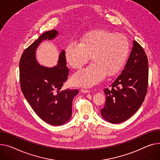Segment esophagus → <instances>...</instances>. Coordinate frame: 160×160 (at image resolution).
Returning <instances> with one entry per match:
<instances>
[{
  "instance_id": "34e87169",
  "label": "esophagus",
  "mask_w": 160,
  "mask_h": 160,
  "mask_svg": "<svg viewBox=\"0 0 160 160\" xmlns=\"http://www.w3.org/2000/svg\"><path fill=\"white\" fill-rule=\"evenodd\" d=\"M80 92L82 93H88V92H90L89 90H86V89H80Z\"/></svg>"
}]
</instances>
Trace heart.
I'll list each match as a JSON object with an SVG mask.
<instances>
[{"instance_id": "b5f03b06", "label": "heart", "mask_w": 160, "mask_h": 160, "mask_svg": "<svg viewBox=\"0 0 160 160\" xmlns=\"http://www.w3.org/2000/svg\"><path fill=\"white\" fill-rule=\"evenodd\" d=\"M130 52V42L121 33L105 29H94L85 33L80 44L70 43L65 49V57L72 68H81L90 58L93 61L86 68L73 74V86L91 88L105 77H113L123 67Z\"/></svg>"}]
</instances>
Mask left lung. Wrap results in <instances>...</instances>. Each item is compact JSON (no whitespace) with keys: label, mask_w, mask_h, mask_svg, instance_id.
<instances>
[{"label":"left lung","mask_w":160,"mask_h":160,"mask_svg":"<svg viewBox=\"0 0 160 160\" xmlns=\"http://www.w3.org/2000/svg\"><path fill=\"white\" fill-rule=\"evenodd\" d=\"M148 59L142 47L133 40V47L121 74L104 89L105 104L101 115L112 123L129 119L140 108L147 94Z\"/></svg>","instance_id":"obj_1"}]
</instances>
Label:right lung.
<instances>
[{"label": "right lung", "instance_id": "right-lung-1", "mask_svg": "<svg viewBox=\"0 0 160 160\" xmlns=\"http://www.w3.org/2000/svg\"><path fill=\"white\" fill-rule=\"evenodd\" d=\"M58 35L56 29L41 35L25 49L19 63L20 87L24 97L42 120L55 126L69 120L72 100L78 94V89H61L69 74L64 50L60 52L58 64L52 68L40 66L36 59V50L41 42L54 39Z\"/></svg>", "mask_w": 160, "mask_h": 160}]
</instances>
